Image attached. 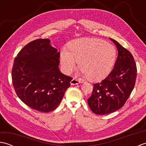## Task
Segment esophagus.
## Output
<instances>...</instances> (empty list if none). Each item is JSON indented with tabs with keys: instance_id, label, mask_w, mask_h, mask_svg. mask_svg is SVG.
I'll return each mask as SVG.
<instances>
[{
	"instance_id": "obj_1",
	"label": "esophagus",
	"mask_w": 146,
	"mask_h": 146,
	"mask_svg": "<svg viewBox=\"0 0 146 146\" xmlns=\"http://www.w3.org/2000/svg\"><path fill=\"white\" fill-rule=\"evenodd\" d=\"M81 83V81H80V80L73 78L70 82V84L72 85H78L79 83Z\"/></svg>"
}]
</instances>
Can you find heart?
<instances>
[{
	"label": "heart",
	"mask_w": 146,
	"mask_h": 146,
	"mask_svg": "<svg viewBox=\"0 0 146 146\" xmlns=\"http://www.w3.org/2000/svg\"><path fill=\"white\" fill-rule=\"evenodd\" d=\"M70 48H63L60 54L61 66L66 74L73 72L80 61L83 76L99 81L109 75L115 63L116 48L103 39H79L71 42Z\"/></svg>",
	"instance_id": "obj_1"
}]
</instances>
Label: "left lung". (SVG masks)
<instances>
[{
    "mask_svg": "<svg viewBox=\"0 0 146 146\" xmlns=\"http://www.w3.org/2000/svg\"><path fill=\"white\" fill-rule=\"evenodd\" d=\"M116 46L118 56L114 68L106 78L94 84L88 104L97 115L110 113L122 108L134 88L137 67L132 54L115 40L110 38Z\"/></svg>",
    "mask_w": 146,
    "mask_h": 146,
    "instance_id": "8db88e82",
    "label": "left lung"
}]
</instances>
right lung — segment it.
<instances>
[{"mask_svg": "<svg viewBox=\"0 0 146 146\" xmlns=\"http://www.w3.org/2000/svg\"><path fill=\"white\" fill-rule=\"evenodd\" d=\"M60 52L50 39H38L26 45L15 58L12 80L17 95L30 108L41 112L60 104L72 78L59 70Z\"/></svg>", "mask_w": 146, "mask_h": 146, "instance_id": "right-lung-1", "label": "right lung"}]
</instances>
